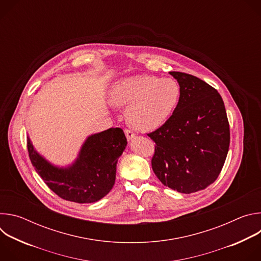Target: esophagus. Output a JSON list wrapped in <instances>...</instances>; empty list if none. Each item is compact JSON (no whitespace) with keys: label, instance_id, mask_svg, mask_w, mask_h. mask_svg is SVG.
Listing matches in <instances>:
<instances>
[{"label":"esophagus","instance_id":"1","mask_svg":"<svg viewBox=\"0 0 261 261\" xmlns=\"http://www.w3.org/2000/svg\"><path fill=\"white\" fill-rule=\"evenodd\" d=\"M125 135H126L128 140H131V139H133L136 136V134L132 130H130V129H125Z\"/></svg>","mask_w":261,"mask_h":261}]
</instances>
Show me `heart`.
Returning a JSON list of instances; mask_svg holds the SVG:
<instances>
[{"label":"heart","instance_id":"b5f03b06","mask_svg":"<svg viewBox=\"0 0 261 261\" xmlns=\"http://www.w3.org/2000/svg\"><path fill=\"white\" fill-rule=\"evenodd\" d=\"M180 97L181 91L176 81L153 75L121 80L109 93L111 103L127 109L129 125L143 132L163 126L174 114Z\"/></svg>","mask_w":261,"mask_h":261}]
</instances>
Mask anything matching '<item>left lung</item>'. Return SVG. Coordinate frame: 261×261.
I'll use <instances>...</instances> for the list:
<instances>
[{"instance_id":"obj_1","label":"left lung","mask_w":261,"mask_h":261,"mask_svg":"<svg viewBox=\"0 0 261 261\" xmlns=\"http://www.w3.org/2000/svg\"><path fill=\"white\" fill-rule=\"evenodd\" d=\"M169 74L181 97L171 118L147 134L156 143L152 168L166 187L190 194L219 176L229 148V123L216 89L191 74Z\"/></svg>"}]
</instances>
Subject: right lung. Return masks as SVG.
<instances>
[{"mask_svg": "<svg viewBox=\"0 0 261 261\" xmlns=\"http://www.w3.org/2000/svg\"><path fill=\"white\" fill-rule=\"evenodd\" d=\"M126 145L124 131L110 128L89 136L76 161L60 168L37 153L28 138L30 160L37 173L58 196L77 203L98 201L113 189L118 159Z\"/></svg>", "mask_w": 261, "mask_h": 261, "instance_id": "right-lung-1", "label": "right lung"}]
</instances>
